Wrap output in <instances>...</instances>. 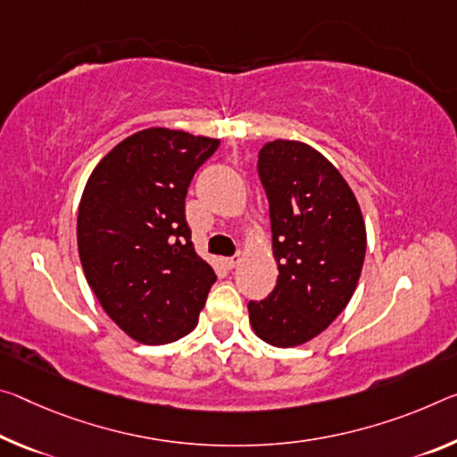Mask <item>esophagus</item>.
I'll return each instance as SVG.
<instances>
[{
	"label": "esophagus",
	"instance_id": "obj_1",
	"mask_svg": "<svg viewBox=\"0 0 457 457\" xmlns=\"http://www.w3.org/2000/svg\"><path fill=\"white\" fill-rule=\"evenodd\" d=\"M237 262H240V256H229V258H226V260H223V264H226L228 268H229V270H231V268H236L237 266Z\"/></svg>",
	"mask_w": 457,
	"mask_h": 457
}]
</instances>
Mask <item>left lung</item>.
Instances as JSON below:
<instances>
[{"instance_id":"left-lung-1","label":"left lung","mask_w":457,"mask_h":457,"mask_svg":"<svg viewBox=\"0 0 457 457\" xmlns=\"http://www.w3.org/2000/svg\"><path fill=\"white\" fill-rule=\"evenodd\" d=\"M278 262L274 291L250 301L256 336L293 347L329 328L356 291L366 254L358 201L328 158L303 142L274 140L258 152Z\"/></svg>"}]
</instances>
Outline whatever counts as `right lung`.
<instances>
[{"instance_id":"obj_1","label":"right lung","mask_w":457,"mask_h":457,"mask_svg":"<svg viewBox=\"0 0 457 457\" xmlns=\"http://www.w3.org/2000/svg\"><path fill=\"white\" fill-rule=\"evenodd\" d=\"M220 140L150 128L120 142L85 187L79 256L105 313L148 345L197 325L215 272L197 256L185 217L191 180Z\"/></svg>"}]
</instances>
